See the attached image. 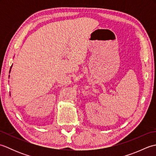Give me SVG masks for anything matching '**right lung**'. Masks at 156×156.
<instances>
[{"mask_svg": "<svg viewBox=\"0 0 156 156\" xmlns=\"http://www.w3.org/2000/svg\"><path fill=\"white\" fill-rule=\"evenodd\" d=\"M12 65L11 66V68H12ZM10 72H11V69H10V71H9V73H10Z\"/></svg>", "mask_w": 156, "mask_h": 156, "instance_id": "obj_1", "label": "right lung"}]
</instances>
